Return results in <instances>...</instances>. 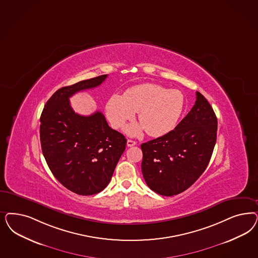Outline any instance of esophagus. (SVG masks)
Masks as SVG:
<instances>
[{
    "label": "esophagus",
    "instance_id": "obj_1",
    "mask_svg": "<svg viewBox=\"0 0 258 258\" xmlns=\"http://www.w3.org/2000/svg\"><path fill=\"white\" fill-rule=\"evenodd\" d=\"M137 144V142H135V141H132V140H128L127 141V146L128 147H132V146H135Z\"/></svg>",
    "mask_w": 258,
    "mask_h": 258
}]
</instances>
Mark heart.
Masks as SVG:
<instances>
[{
  "mask_svg": "<svg viewBox=\"0 0 258 258\" xmlns=\"http://www.w3.org/2000/svg\"><path fill=\"white\" fill-rule=\"evenodd\" d=\"M185 99L179 90H168L155 83L136 85L124 95L115 94L106 102V115L114 128H120L131 120L135 112L141 124L126 127V133L140 136L144 130L151 137H160L171 132L182 114Z\"/></svg>",
  "mask_w": 258,
  "mask_h": 258,
  "instance_id": "obj_1",
  "label": "heart"
}]
</instances>
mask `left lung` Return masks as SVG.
<instances>
[{
	"label": "left lung",
	"instance_id": "8db88e82",
	"mask_svg": "<svg viewBox=\"0 0 258 258\" xmlns=\"http://www.w3.org/2000/svg\"><path fill=\"white\" fill-rule=\"evenodd\" d=\"M216 131L213 107L197 92L195 105L174 130L141 146L142 175L150 189L172 197L191 187L208 166Z\"/></svg>",
	"mask_w": 258,
	"mask_h": 258
}]
</instances>
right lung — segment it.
Returning a JSON list of instances; mask_svg holds the SVG:
<instances>
[{
	"instance_id": "add662e5",
	"label": "right lung",
	"mask_w": 258,
	"mask_h": 258,
	"mask_svg": "<svg viewBox=\"0 0 258 258\" xmlns=\"http://www.w3.org/2000/svg\"><path fill=\"white\" fill-rule=\"evenodd\" d=\"M101 75L55 92L41 115L42 154L52 174L66 188L80 196L102 191L110 182L126 139L109 127L101 112L82 116L74 112L69 98L95 88L105 81Z\"/></svg>"
}]
</instances>
